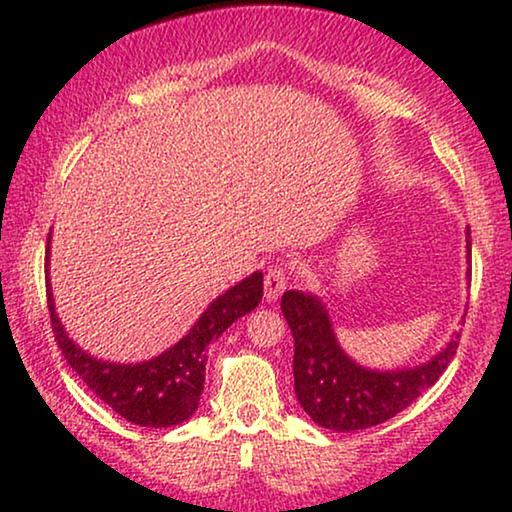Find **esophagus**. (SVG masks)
<instances>
[{"instance_id":"1","label":"esophagus","mask_w":512,"mask_h":512,"mask_svg":"<svg viewBox=\"0 0 512 512\" xmlns=\"http://www.w3.org/2000/svg\"><path fill=\"white\" fill-rule=\"evenodd\" d=\"M286 279H289V270L286 265H272V268L265 272V298L277 300L286 289Z\"/></svg>"}]
</instances>
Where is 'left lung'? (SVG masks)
<instances>
[{
	"label": "left lung",
	"instance_id": "obj_1",
	"mask_svg": "<svg viewBox=\"0 0 512 512\" xmlns=\"http://www.w3.org/2000/svg\"><path fill=\"white\" fill-rule=\"evenodd\" d=\"M471 244V233H468ZM282 312L293 333L296 396L314 424L338 433L370 429L415 403L450 366L459 333L431 361L403 370H368L342 352L324 303L303 291H286Z\"/></svg>",
	"mask_w": 512,
	"mask_h": 512
}]
</instances>
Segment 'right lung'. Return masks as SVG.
Listing matches in <instances>:
<instances>
[{
	"label": "right lung",
	"mask_w": 512,
	"mask_h": 512,
	"mask_svg": "<svg viewBox=\"0 0 512 512\" xmlns=\"http://www.w3.org/2000/svg\"><path fill=\"white\" fill-rule=\"evenodd\" d=\"M48 249H51V233H48L46 247V272ZM46 298L55 342L65 354L69 368L76 370L83 384L130 424L167 429V426L186 422L198 410L200 394L205 389L209 345L219 340V335L233 321L249 314L261 303L263 272H254L216 298L177 345L156 359L142 363H111L83 352L79 345H74V340H69L60 324L53 305L51 282L46 284Z\"/></svg>",
	"instance_id": "add662e5"
}]
</instances>
